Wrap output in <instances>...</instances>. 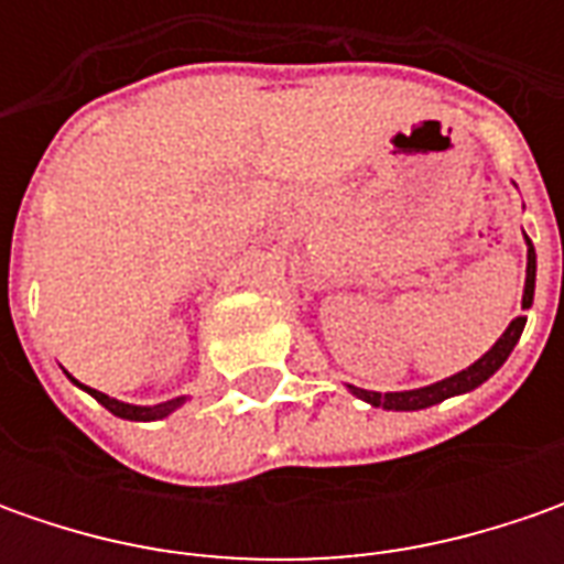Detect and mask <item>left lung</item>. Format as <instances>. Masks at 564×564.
I'll return each instance as SVG.
<instances>
[{
    "label": "left lung",
    "instance_id": "left-lung-1",
    "mask_svg": "<svg viewBox=\"0 0 564 564\" xmlns=\"http://www.w3.org/2000/svg\"><path fill=\"white\" fill-rule=\"evenodd\" d=\"M533 282H536V253H533L531 238H528V279H524V297H521V307H524V311L533 304ZM524 323H528V316L511 319L509 329L502 333V338L489 348L484 358L474 360L467 370L443 379V382H433V386H423V389H411V392H386V395H382V392H367V389H358V386H351V392H355L358 399L370 401L373 408H386V411H421V408L440 404V401L452 399V395L470 392V389H477L480 382H487V379L509 360L511 348L518 345V338L524 333Z\"/></svg>",
    "mask_w": 564,
    "mask_h": 564
}]
</instances>
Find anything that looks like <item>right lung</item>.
<instances>
[{"label": "right lung", "instance_id": "obj_1", "mask_svg": "<svg viewBox=\"0 0 564 564\" xmlns=\"http://www.w3.org/2000/svg\"><path fill=\"white\" fill-rule=\"evenodd\" d=\"M84 389H87V386H84ZM87 392H90V395H94L106 411H112L116 417H124V421H160V417L172 414V411L185 401V399H172V401H163V404H153V408H141V404H124V401L109 399L106 392H97V389H87Z\"/></svg>", "mask_w": 564, "mask_h": 564}]
</instances>
